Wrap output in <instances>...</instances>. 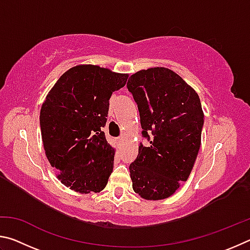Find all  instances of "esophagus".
Returning a JSON list of instances; mask_svg holds the SVG:
<instances>
[{
    "instance_id": "34e87169",
    "label": "esophagus",
    "mask_w": 250,
    "mask_h": 250,
    "mask_svg": "<svg viewBox=\"0 0 250 250\" xmlns=\"http://www.w3.org/2000/svg\"><path fill=\"white\" fill-rule=\"evenodd\" d=\"M117 142H118V145L121 146V145H122V142H124V140H122L121 138H119V139H117Z\"/></svg>"
}]
</instances>
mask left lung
<instances>
[{
  "label": "left lung",
  "mask_w": 250,
  "mask_h": 250,
  "mask_svg": "<svg viewBox=\"0 0 250 250\" xmlns=\"http://www.w3.org/2000/svg\"><path fill=\"white\" fill-rule=\"evenodd\" d=\"M126 87L138 104L142 135L150 141L140 145L130 164L133 191L145 200H164L188 179L200 151L204 125L200 97L166 67L137 71Z\"/></svg>",
  "instance_id": "left-lung-1"
}]
</instances>
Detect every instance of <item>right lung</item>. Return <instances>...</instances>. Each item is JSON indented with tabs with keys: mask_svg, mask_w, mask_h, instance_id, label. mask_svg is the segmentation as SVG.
<instances>
[{
	"mask_svg": "<svg viewBox=\"0 0 250 250\" xmlns=\"http://www.w3.org/2000/svg\"><path fill=\"white\" fill-rule=\"evenodd\" d=\"M128 74L78 65L61 76L42 104L41 132L57 179L75 192L99 193L113 170L115 149L105 140L109 99Z\"/></svg>",
	"mask_w": 250,
	"mask_h": 250,
	"instance_id": "add662e5",
	"label": "right lung"
}]
</instances>
